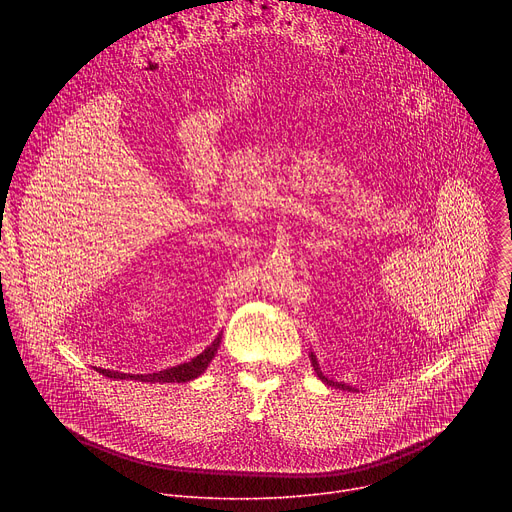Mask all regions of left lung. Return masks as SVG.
Wrapping results in <instances>:
<instances>
[{"label":"left lung","mask_w":512,"mask_h":512,"mask_svg":"<svg viewBox=\"0 0 512 512\" xmlns=\"http://www.w3.org/2000/svg\"><path fill=\"white\" fill-rule=\"evenodd\" d=\"M312 364H314V371L318 373V377H320V379H322L326 385H330V387H336V389H348V391H354L352 387H348V385H344V383H336V381H330L328 377H324V375H322V371H320V367H318V360H316V356H314V354H312Z\"/></svg>","instance_id":"left-lung-1"}]
</instances>
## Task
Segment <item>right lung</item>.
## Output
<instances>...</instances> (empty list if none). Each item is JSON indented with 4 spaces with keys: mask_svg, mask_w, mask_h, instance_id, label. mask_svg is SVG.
<instances>
[{
    "mask_svg": "<svg viewBox=\"0 0 512 512\" xmlns=\"http://www.w3.org/2000/svg\"><path fill=\"white\" fill-rule=\"evenodd\" d=\"M218 344H221V336H218L204 352H200L192 360L178 364V367L154 373V375H123V373H115V371H107V369H99V373H103L109 379H133V381H148V383H186V381L200 377L206 371L208 362L214 358Z\"/></svg>",
    "mask_w": 512,
    "mask_h": 512,
    "instance_id": "right-lung-1",
    "label": "right lung"
}]
</instances>
